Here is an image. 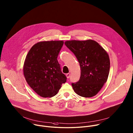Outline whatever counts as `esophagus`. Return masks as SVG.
Segmentation results:
<instances>
[{
	"label": "esophagus",
	"mask_w": 133,
	"mask_h": 133,
	"mask_svg": "<svg viewBox=\"0 0 133 133\" xmlns=\"http://www.w3.org/2000/svg\"><path fill=\"white\" fill-rule=\"evenodd\" d=\"M66 77H67V78H69V77H70V74H66Z\"/></svg>",
	"instance_id": "esophagus-1"
}]
</instances>
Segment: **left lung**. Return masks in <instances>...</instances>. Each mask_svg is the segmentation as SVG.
<instances>
[{
	"instance_id": "obj_1",
	"label": "left lung",
	"mask_w": 133,
	"mask_h": 133,
	"mask_svg": "<svg viewBox=\"0 0 133 133\" xmlns=\"http://www.w3.org/2000/svg\"><path fill=\"white\" fill-rule=\"evenodd\" d=\"M65 44L76 55L81 67L80 80L72 83L75 92L85 98L96 96L108 79L110 69L108 54L92 39L67 41Z\"/></svg>"
}]
</instances>
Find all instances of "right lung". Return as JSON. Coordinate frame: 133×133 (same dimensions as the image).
Returning a JSON list of instances; mask_svg holds the SVG:
<instances>
[{
    "label": "right lung",
    "mask_w": 133,
    "mask_h": 133,
    "mask_svg": "<svg viewBox=\"0 0 133 133\" xmlns=\"http://www.w3.org/2000/svg\"><path fill=\"white\" fill-rule=\"evenodd\" d=\"M63 44V41L40 42L34 44L27 54L24 75L30 87L41 97L54 96L66 82L57 59Z\"/></svg>",
    "instance_id": "add662e5"
}]
</instances>
